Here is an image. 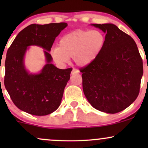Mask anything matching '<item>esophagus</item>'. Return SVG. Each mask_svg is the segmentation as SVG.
Segmentation results:
<instances>
[{"mask_svg": "<svg viewBox=\"0 0 148 148\" xmlns=\"http://www.w3.org/2000/svg\"><path fill=\"white\" fill-rule=\"evenodd\" d=\"M79 70L76 69L75 68H73L72 70V74H79Z\"/></svg>", "mask_w": 148, "mask_h": 148, "instance_id": "34e87169", "label": "esophagus"}]
</instances>
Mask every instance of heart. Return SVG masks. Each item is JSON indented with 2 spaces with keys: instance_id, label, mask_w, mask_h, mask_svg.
<instances>
[{
  "instance_id": "1",
  "label": "heart",
  "mask_w": 148,
  "mask_h": 148,
  "mask_svg": "<svg viewBox=\"0 0 148 148\" xmlns=\"http://www.w3.org/2000/svg\"><path fill=\"white\" fill-rule=\"evenodd\" d=\"M106 37L99 30H78L64 35L58 47L51 51L54 62L62 66L72 58L76 64L86 66L97 58L103 48Z\"/></svg>"
}]
</instances>
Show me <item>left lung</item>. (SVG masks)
Segmentation results:
<instances>
[{
	"mask_svg": "<svg viewBox=\"0 0 148 148\" xmlns=\"http://www.w3.org/2000/svg\"><path fill=\"white\" fill-rule=\"evenodd\" d=\"M106 33L99 55L80 69L89 103L107 113L120 112L135 101L143 74V60L132 37L112 23L92 24Z\"/></svg>",
	"mask_w": 148,
	"mask_h": 148,
	"instance_id": "left-lung-1",
	"label": "left lung"
}]
</instances>
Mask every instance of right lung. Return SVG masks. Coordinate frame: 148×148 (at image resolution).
Returning a JSON list of instances; mask_svg holds the SVG:
<instances>
[{
	"label": "right lung",
	"mask_w": 148,
	"mask_h": 148,
	"mask_svg": "<svg viewBox=\"0 0 148 148\" xmlns=\"http://www.w3.org/2000/svg\"><path fill=\"white\" fill-rule=\"evenodd\" d=\"M66 23L31 24L18 34L7 51L4 84L17 108L31 115H47L60 106L64 89L72 68L61 69L51 63V51L55 39ZM40 45L45 51L47 64L39 75H30L25 69L23 56L27 47Z\"/></svg>",
	"instance_id": "1"
}]
</instances>
